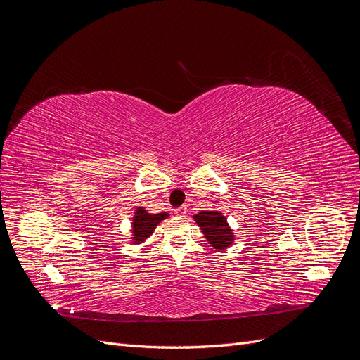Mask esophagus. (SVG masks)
<instances>
[{
	"label": "esophagus",
	"instance_id": "obj_1",
	"mask_svg": "<svg viewBox=\"0 0 360 360\" xmlns=\"http://www.w3.org/2000/svg\"><path fill=\"white\" fill-rule=\"evenodd\" d=\"M174 213H176L177 216H180V217H183V216H186V213H188V207L186 205H181V207H177L176 210H174Z\"/></svg>",
	"mask_w": 360,
	"mask_h": 360
}]
</instances>
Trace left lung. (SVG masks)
Segmentation results:
<instances>
[{
  "label": "left lung",
  "mask_w": 360,
  "mask_h": 360,
  "mask_svg": "<svg viewBox=\"0 0 360 360\" xmlns=\"http://www.w3.org/2000/svg\"><path fill=\"white\" fill-rule=\"evenodd\" d=\"M193 221L198 224L201 233L207 238L209 245L216 250H224L230 248L236 236L228 224L226 217L219 210H202L197 214H193Z\"/></svg>",
  "instance_id": "1"
}]
</instances>
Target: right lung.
I'll return each instance as SVG.
<instances>
[{
  "mask_svg": "<svg viewBox=\"0 0 360 360\" xmlns=\"http://www.w3.org/2000/svg\"><path fill=\"white\" fill-rule=\"evenodd\" d=\"M169 216L168 212L162 213H150L146 207L139 205L135 209L132 216V230H130V242L134 245L144 243L147 238L155 233V228Z\"/></svg>",
  "mask_w": 360,
  "mask_h": 360,
  "instance_id": "right-lung-1",
  "label": "right lung"
}]
</instances>
